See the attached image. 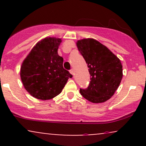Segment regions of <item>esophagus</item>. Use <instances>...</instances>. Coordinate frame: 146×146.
Masks as SVG:
<instances>
[{
    "instance_id": "obj_1",
    "label": "esophagus",
    "mask_w": 146,
    "mask_h": 146,
    "mask_svg": "<svg viewBox=\"0 0 146 146\" xmlns=\"http://www.w3.org/2000/svg\"><path fill=\"white\" fill-rule=\"evenodd\" d=\"M70 73H71V74H72V75H74V71H73V69H71L70 70Z\"/></svg>"
}]
</instances>
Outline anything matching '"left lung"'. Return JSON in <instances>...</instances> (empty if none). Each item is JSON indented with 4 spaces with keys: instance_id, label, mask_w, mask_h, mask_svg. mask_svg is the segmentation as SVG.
Segmentation results:
<instances>
[{
    "instance_id": "left-lung-1",
    "label": "left lung",
    "mask_w": 146,
    "mask_h": 146,
    "mask_svg": "<svg viewBox=\"0 0 146 146\" xmlns=\"http://www.w3.org/2000/svg\"><path fill=\"white\" fill-rule=\"evenodd\" d=\"M90 75L89 86L80 88L81 95L93 103H102L114 95L123 77L121 61L106 46L93 38L77 42Z\"/></svg>"
}]
</instances>
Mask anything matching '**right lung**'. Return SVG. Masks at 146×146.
Masks as SVG:
<instances>
[{
  "mask_svg": "<svg viewBox=\"0 0 146 146\" xmlns=\"http://www.w3.org/2000/svg\"><path fill=\"white\" fill-rule=\"evenodd\" d=\"M62 40L47 37L38 42L24 60L21 78L25 88L33 98L53 99L62 92L73 77L63 68V58L58 53Z\"/></svg>",
  "mask_w": 146,
  "mask_h": 146,
  "instance_id": "1",
  "label": "right lung"
}]
</instances>
